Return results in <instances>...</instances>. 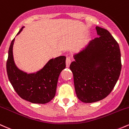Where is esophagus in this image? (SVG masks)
I'll return each mask as SVG.
<instances>
[{
	"mask_svg": "<svg viewBox=\"0 0 129 129\" xmlns=\"http://www.w3.org/2000/svg\"><path fill=\"white\" fill-rule=\"evenodd\" d=\"M70 63H71L70 57H67V59H66V66H67V67H69L70 66Z\"/></svg>",
	"mask_w": 129,
	"mask_h": 129,
	"instance_id": "esophagus-1",
	"label": "esophagus"
}]
</instances>
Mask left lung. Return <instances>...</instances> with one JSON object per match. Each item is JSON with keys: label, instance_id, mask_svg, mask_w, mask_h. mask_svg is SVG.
<instances>
[{"label": "left lung", "instance_id": "left-lung-1", "mask_svg": "<svg viewBox=\"0 0 129 129\" xmlns=\"http://www.w3.org/2000/svg\"><path fill=\"white\" fill-rule=\"evenodd\" d=\"M96 29L100 36L75 54V61L70 66L77 97L86 103L98 101L110 94L122 67L118 43L107 29L100 26Z\"/></svg>", "mask_w": 129, "mask_h": 129}]
</instances>
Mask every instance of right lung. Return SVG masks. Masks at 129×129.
Wrapping results in <instances>:
<instances>
[{"mask_svg":"<svg viewBox=\"0 0 129 129\" xmlns=\"http://www.w3.org/2000/svg\"><path fill=\"white\" fill-rule=\"evenodd\" d=\"M24 26L17 34L19 35ZM15 38L8 50L7 71L8 79L16 92L23 100L32 103L45 104L56 94L60 72L66 68V56L51 59L36 73L28 75L16 67L13 60V47Z\"/></svg>","mask_w":129,"mask_h":129,"instance_id":"add662e5","label":"right lung"}]
</instances>
